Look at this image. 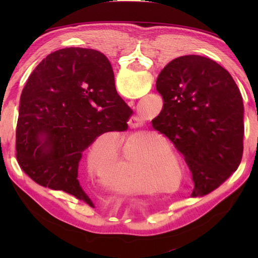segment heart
I'll return each mask as SVG.
<instances>
[{
    "mask_svg": "<svg viewBox=\"0 0 258 258\" xmlns=\"http://www.w3.org/2000/svg\"><path fill=\"white\" fill-rule=\"evenodd\" d=\"M128 163H130V161L128 160H123V161H121V165H124V166H126V165H128Z\"/></svg>",
    "mask_w": 258,
    "mask_h": 258,
    "instance_id": "heart-1",
    "label": "heart"
}]
</instances>
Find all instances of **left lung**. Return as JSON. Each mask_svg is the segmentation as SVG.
Wrapping results in <instances>:
<instances>
[{
  "label": "left lung",
  "mask_w": 258,
  "mask_h": 258,
  "mask_svg": "<svg viewBox=\"0 0 258 258\" xmlns=\"http://www.w3.org/2000/svg\"><path fill=\"white\" fill-rule=\"evenodd\" d=\"M156 87L164 107L152 126L184 156L195 183L192 197L207 195L242 158L243 103L238 86L216 61L189 54L166 64Z\"/></svg>",
  "instance_id": "left-lung-1"
}]
</instances>
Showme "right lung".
I'll return each mask as SVG.
<instances>
[{
  "label": "right lung",
  "instance_id": "obj_1",
  "mask_svg": "<svg viewBox=\"0 0 258 258\" xmlns=\"http://www.w3.org/2000/svg\"><path fill=\"white\" fill-rule=\"evenodd\" d=\"M132 112L103 53L83 47L52 52L21 93L17 160L38 184L91 205L77 180L83 151L103 133L125 131Z\"/></svg>",
  "mask_w": 258,
  "mask_h": 258
}]
</instances>
